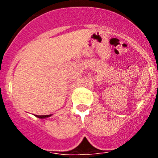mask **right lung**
<instances>
[{
	"instance_id": "right-lung-1",
	"label": "right lung",
	"mask_w": 158,
	"mask_h": 158,
	"mask_svg": "<svg viewBox=\"0 0 158 158\" xmlns=\"http://www.w3.org/2000/svg\"><path fill=\"white\" fill-rule=\"evenodd\" d=\"M52 115H35L37 118H48V117H51Z\"/></svg>"
}]
</instances>
